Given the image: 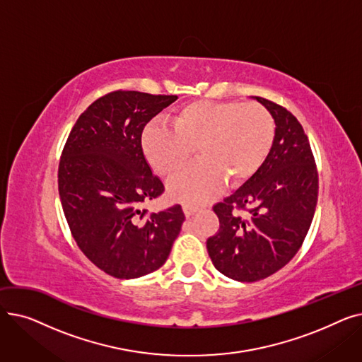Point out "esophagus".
<instances>
[{
  "label": "esophagus",
  "mask_w": 362,
  "mask_h": 362,
  "mask_svg": "<svg viewBox=\"0 0 362 362\" xmlns=\"http://www.w3.org/2000/svg\"><path fill=\"white\" fill-rule=\"evenodd\" d=\"M198 211V205L194 204H183V213L186 217H191L194 216V213Z\"/></svg>",
  "instance_id": "esophagus-1"
}]
</instances>
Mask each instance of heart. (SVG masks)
<instances>
[{"label":"heart","instance_id":"obj_1","mask_svg":"<svg viewBox=\"0 0 362 362\" xmlns=\"http://www.w3.org/2000/svg\"><path fill=\"white\" fill-rule=\"evenodd\" d=\"M173 130L148 124L141 138L151 168L175 176L194 156L199 161L168 183L175 199L202 202L218 194L223 180L233 187L250 182L269 158L276 139L273 114L259 104L195 100L170 114Z\"/></svg>","mask_w":362,"mask_h":362}]
</instances>
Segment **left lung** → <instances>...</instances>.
<instances>
[{
  "label": "left lung",
  "mask_w": 362,
  "mask_h": 362,
  "mask_svg": "<svg viewBox=\"0 0 362 362\" xmlns=\"http://www.w3.org/2000/svg\"><path fill=\"white\" fill-rule=\"evenodd\" d=\"M255 98L276 120L274 145L258 173L213 206L220 227L206 239L214 267L246 283L274 274L296 255L318 198V171L303 127L284 107Z\"/></svg>",
  "instance_id": "1"
}]
</instances>
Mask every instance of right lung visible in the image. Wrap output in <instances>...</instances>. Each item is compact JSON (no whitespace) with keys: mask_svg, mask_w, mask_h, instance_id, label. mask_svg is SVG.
<instances>
[{"mask_svg":"<svg viewBox=\"0 0 362 362\" xmlns=\"http://www.w3.org/2000/svg\"><path fill=\"white\" fill-rule=\"evenodd\" d=\"M176 95L112 90L74 123L59 164V194L73 239L98 269L117 279L158 270L185 214L179 204L160 213L141 205L164 192L144 157L145 124Z\"/></svg>","mask_w":362,"mask_h":362,"instance_id":"1","label":"right lung"}]
</instances>
